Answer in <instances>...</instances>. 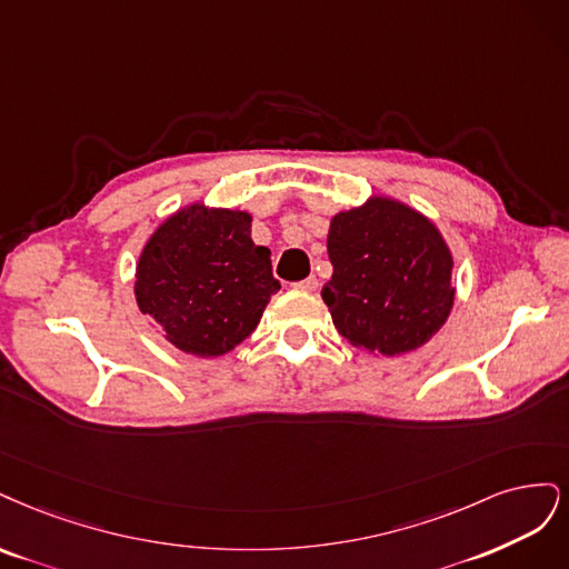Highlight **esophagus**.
<instances>
[{
    "label": "esophagus",
    "instance_id": "esophagus-1",
    "mask_svg": "<svg viewBox=\"0 0 569 569\" xmlns=\"http://www.w3.org/2000/svg\"><path fill=\"white\" fill-rule=\"evenodd\" d=\"M317 286H319L317 277H309V279H302V281H298V283H292V288H296V290H305V292L317 290Z\"/></svg>",
    "mask_w": 569,
    "mask_h": 569
}]
</instances>
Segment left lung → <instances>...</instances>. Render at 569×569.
<instances>
[{
    "label": "left lung",
    "mask_w": 569,
    "mask_h": 569,
    "mask_svg": "<svg viewBox=\"0 0 569 569\" xmlns=\"http://www.w3.org/2000/svg\"><path fill=\"white\" fill-rule=\"evenodd\" d=\"M321 288L342 338L395 357L428 342L453 305L451 252L432 222L390 198L333 217Z\"/></svg>",
    "instance_id": "1"
}]
</instances>
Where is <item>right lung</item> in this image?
<instances>
[{"mask_svg":"<svg viewBox=\"0 0 569 569\" xmlns=\"http://www.w3.org/2000/svg\"><path fill=\"white\" fill-rule=\"evenodd\" d=\"M250 214L191 206L146 243L137 267V302L174 347L219 357L258 328L273 279L269 248L250 238Z\"/></svg>","mask_w":569,"mask_h":569,"instance_id":"add662e5","label":"right lung"}]
</instances>
